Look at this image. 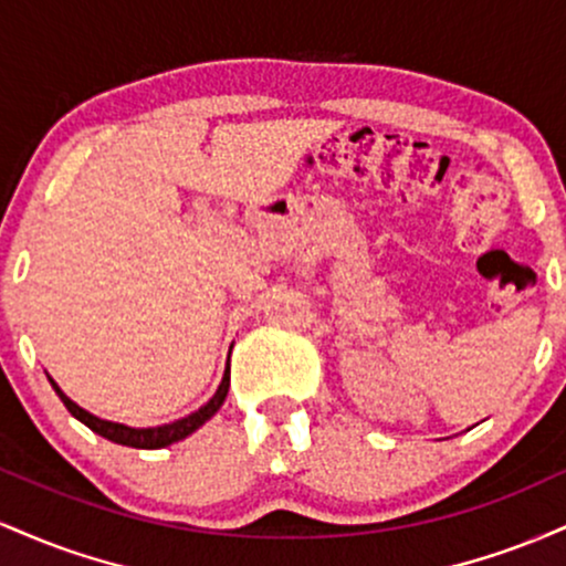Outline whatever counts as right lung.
<instances>
[{
	"mask_svg": "<svg viewBox=\"0 0 566 566\" xmlns=\"http://www.w3.org/2000/svg\"><path fill=\"white\" fill-rule=\"evenodd\" d=\"M50 382H53L55 394L61 396V401L66 405V409L71 415H74L76 420H82L84 426L90 428V431L101 433L103 439L108 441H116V444H125V447H135V450H161V447H170L172 441H180L186 439L188 433L197 431L199 426H205L207 420L212 418V415L218 412L220 405L226 401V394H229V382H231V369H226L223 375V382L218 386V394L212 396L210 401H207L205 407L197 409L193 415H188V418L184 420H175V423L170 426H159V428H127L122 423H112V420H101L95 418V415H90L87 409H82L80 405H74V401L69 399L66 394L57 388V382L50 378Z\"/></svg>",
	"mask_w": 566,
	"mask_h": 566,
	"instance_id": "1",
	"label": "right lung"
}]
</instances>
